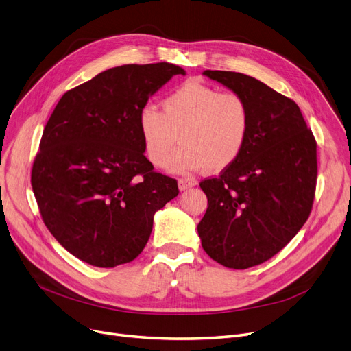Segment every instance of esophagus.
Returning <instances> with one entry per match:
<instances>
[{
	"mask_svg": "<svg viewBox=\"0 0 351 351\" xmlns=\"http://www.w3.org/2000/svg\"><path fill=\"white\" fill-rule=\"evenodd\" d=\"M195 185H197V182H195V180H192V179H179L178 180V186H179L180 191H186V189L195 186Z\"/></svg>",
	"mask_w": 351,
	"mask_h": 351,
	"instance_id": "34e87169",
	"label": "esophagus"
}]
</instances>
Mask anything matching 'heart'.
Wrapping results in <instances>:
<instances>
[{"instance_id":"obj_1","label":"heart","mask_w":351,"mask_h":351,"mask_svg":"<svg viewBox=\"0 0 351 351\" xmlns=\"http://www.w3.org/2000/svg\"><path fill=\"white\" fill-rule=\"evenodd\" d=\"M252 115L236 93L186 81L162 101V112L145 106L137 119L143 149L153 166H163L178 134L183 145L167 161V171L185 173L205 167L219 172L234 163L247 145Z\"/></svg>"}]
</instances>
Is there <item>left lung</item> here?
<instances>
[{"instance_id": "1", "label": "left lung", "mask_w": 351, "mask_h": 351, "mask_svg": "<svg viewBox=\"0 0 351 351\" xmlns=\"http://www.w3.org/2000/svg\"><path fill=\"white\" fill-rule=\"evenodd\" d=\"M249 104L252 123L240 158L199 184L208 208L198 224L202 249L219 265L247 269L279 253L313 208L317 143L296 104L256 77L204 71Z\"/></svg>"}]
</instances>
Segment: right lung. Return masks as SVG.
Instances as JSON below:
<instances>
[{
	"label": "right lung",
	"mask_w": 351,
	"mask_h": 351,
	"mask_svg": "<svg viewBox=\"0 0 351 351\" xmlns=\"http://www.w3.org/2000/svg\"><path fill=\"white\" fill-rule=\"evenodd\" d=\"M185 73L166 62L123 64L68 90L51 112L32 186L51 236L82 262L134 261L154 214L178 197L176 180L146 159L137 119L153 94Z\"/></svg>",
	"instance_id": "right-lung-1"
}]
</instances>
